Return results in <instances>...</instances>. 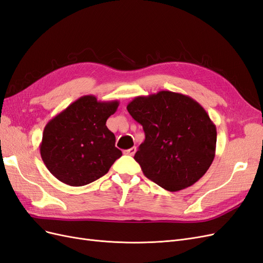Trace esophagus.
Masks as SVG:
<instances>
[{"instance_id":"1","label":"esophagus","mask_w":263,"mask_h":263,"mask_svg":"<svg viewBox=\"0 0 263 263\" xmlns=\"http://www.w3.org/2000/svg\"><path fill=\"white\" fill-rule=\"evenodd\" d=\"M135 153H136V147H133V148H129L124 151L125 155H128V156H134Z\"/></svg>"}]
</instances>
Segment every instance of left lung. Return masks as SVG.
<instances>
[{
	"label": "left lung",
	"instance_id": "1",
	"mask_svg": "<svg viewBox=\"0 0 263 263\" xmlns=\"http://www.w3.org/2000/svg\"><path fill=\"white\" fill-rule=\"evenodd\" d=\"M127 110L145 132L134 159L148 179L176 192L193 185L209 170L217 132L200 103L184 94L159 91L136 97Z\"/></svg>",
	"mask_w": 263,
	"mask_h": 263
}]
</instances>
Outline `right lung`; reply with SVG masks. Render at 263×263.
Here are the masks:
<instances>
[{"label":"right lung","mask_w":263,"mask_h":263,"mask_svg":"<svg viewBox=\"0 0 263 263\" xmlns=\"http://www.w3.org/2000/svg\"><path fill=\"white\" fill-rule=\"evenodd\" d=\"M119 101H98L84 95L47 123L41 156L54 178L71 186H83L106 174L122 151L107 126Z\"/></svg>","instance_id":"right-lung-1"}]
</instances>
